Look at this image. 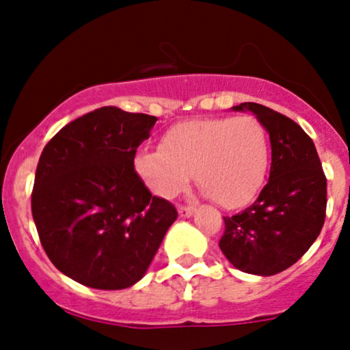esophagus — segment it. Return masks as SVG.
<instances>
[{
    "label": "esophagus",
    "mask_w": 350,
    "mask_h": 350,
    "mask_svg": "<svg viewBox=\"0 0 350 350\" xmlns=\"http://www.w3.org/2000/svg\"><path fill=\"white\" fill-rule=\"evenodd\" d=\"M194 211H196L194 206H179V208H178L180 217H191L192 214H194Z\"/></svg>",
    "instance_id": "obj_1"
}]
</instances>
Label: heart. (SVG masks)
<instances>
[{"label": "heart", "mask_w": 350, "mask_h": 350, "mask_svg": "<svg viewBox=\"0 0 350 350\" xmlns=\"http://www.w3.org/2000/svg\"><path fill=\"white\" fill-rule=\"evenodd\" d=\"M270 138L255 116H214L172 124L161 148L142 150L135 167L156 196L172 199L196 172L199 187L226 208L242 207L263 186Z\"/></svg>", "instance_id": "heart-1"}]
</instances>
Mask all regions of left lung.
Returning <instances> with one entry per match:
<instances>
[{
	"instance_id": "1",
	"label": "left lung",
	"mask_w": 350,
	"mask_h": 350,
	"mask_svg": "<svg viewBox=\"0 0 350 350\" xmlns=\"http://www.w3.org/2000/svg\"><path fill=\"white\" fill-rule=\"evenodd\" d=\"M270 133V179L255 202L232 217L219 247L240 271L270 276L286 270L309 250L326 219L327 179L316 146L288 116L245 102Z\"/></svg>"
}]
</instances>
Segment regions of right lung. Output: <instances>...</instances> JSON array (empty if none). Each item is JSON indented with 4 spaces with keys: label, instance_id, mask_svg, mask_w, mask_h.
I'll list each match as a JSON object with an SVG mask.
<instances>
[{
    "label": "right lung",
    "instance_id": "obj_1",
    "mask_svg": "<svg viewBox=\"0 0 350 350\" xmlns=\"http://www.w3.org/2000/svg\"><path fill=\"white\" fill-rule=\"evenodd\" d=\"M156 116L102 107L62 128L36 170L31 211L54 267L80 284L123 290L143 278L178 219L135 171Z\"/></svg>",
    "mask_w": 350,
    "mask_h": 350
}]
</instances>
